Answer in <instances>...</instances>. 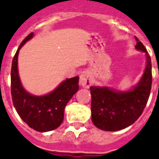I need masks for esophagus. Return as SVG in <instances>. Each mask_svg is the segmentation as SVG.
Here are the masks:
<instances>
[{"mask_svg": "<svg viewBox=\"0 0 159 159\" xmlns=\"http://www.w3.org/2000/svg\"><path fill=\"white\" fill-rule=\"evenodd\" d=\"M91 83L92 81H91V76L89 73L84 71L80 75L79 83L83 88H89L91 85Z\"/></svg>", "mask_w": 159, "mask_h": 159, "instance_id": "34e87169", "label": "esophagus"}]
</instances>
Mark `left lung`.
I'll use <instances>...</instances> for the list:
<instances>
[{
  "mask_svg": "<svg viewBox=\"0 0 159 159\" xmlns=\"http://www.w3.org/2000/svg\"><path fill=\"white\" fill-rule=\"evenodd\" d=\"M135 49L145 53L147 62L142 76L130 89L118 90L111 87H90L92 122L105 131H117L130 126L146 107L152 88V63L147 49L135 37Z\"/></svg>",
  "mask_w": 159,
  "mask_h": 159,
  "instance_id": "obj_1",
  "label": "left lung"
}]
</instances>
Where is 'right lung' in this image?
Returning <instances> with one entry per match:
<instances>
[{
  "label": "right lung",
  "instance_id": "1",
  "mask_svg": "<svg viewBox=\"0 0 159 159\" xmlns=\"http://www.w3.org/2000/svg\"><path fill=\"white\" fill-rule=\"evenodd\" d=\"M34 36L30 33L24 39L13 57L11 70V93L13 106L25 123L38 132H48L60 126L64 111L69 100L79 89V76L67 78L52 92L35 95L26 91L19 75L18 58L19 50Z\"/></svg>",
  "mask_w": 159,
  "mask_h": 159
}]
</instances>
